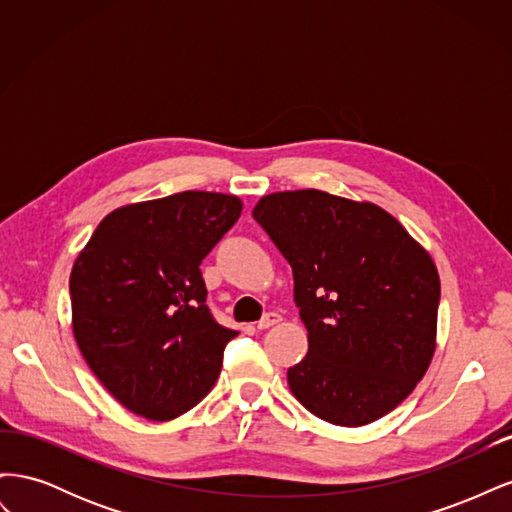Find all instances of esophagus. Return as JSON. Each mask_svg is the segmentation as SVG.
Listing matches in <instances>:
<instances>
[{
    "mask_svg": "<svg viewBox=\"0 0 512 512\" xmlns=\"http://www.w3.org/2000/svg\"><path fill=\"white\" fill-rule=\"evenodd\" d=\"M282 318H280V314H265V316H262L260 320H258V324H256V327L260 329V331H265V329H269V327H273V324H277V322H280Z\"/></svg>",
    "mask_w": 512,
    "mask_h": 512,
    "instance_id": "esophagus-1",
    "label": "esophagus"
}]
</instances>
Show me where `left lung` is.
<instances>
[{"mask_svg": "<svg viewBox=\"0 0 512 512\" xmlns=\"http://www.w3.org/2000/svg\"><path fill=\"white\" fill-rule=\"evenodd\" d=\"M254 220L290 262L307 354L292 395L318 418L361 427L395 410L436 352L440 277L389 211L320 190L262 196Z\"/></svg>", "mask_w": 512, "mask_h": 512, "instance_id": "left-lung-1", "label": "left lung"}]
</instances>
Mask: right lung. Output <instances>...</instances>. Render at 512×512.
<instances>
[{
  "instance_id": "1",
  "label": "right lung",
  "mask_w": 512,
  "mask_h": 512,
  "mask_svg": "<svg viewBox=\"0 0 512 512\" xmlns=\"http://www.w3.org/2000/svg\"><path fill=\"white\" fill-rule=\"evenodd\" d=\"M232 194L179 192L111 211L70 273L72 331L121 406L149 421L192 410L239 331L207 307L200 262L239 220Z\"/></svg>"
}]
</instances>
